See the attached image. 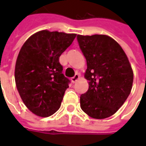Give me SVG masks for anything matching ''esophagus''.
I'll return each mask as SVG.
<instances>
[{
    "label": "esophagus",
    "instance_id": "34e87169",
    "mask_svg": "<svg viewBox=\"0 0 146 146\" xmlns=\"http://www.w3.org/2000/svg\"><path fill=\"white\" fill-rule=\"evenodd\" d=\"M79 78H80V74H78V73H76V74H75V76L71 78V80H72V82L73 83H75L76 80H77L79 79Z\"/></svg>",
    "mask_w": 146,
    "mask_h": 146
}]
</instances>
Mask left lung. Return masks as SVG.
Here are the masks:
<instances>
[{"label": "left lung", "instance_id": "8db88e82", "mask_svg": "<svg viewBox=\"0 0 146 146\" xmlns=\"http://www.w3.org/2000/svg\"><path fill=\"white\" fill-rule=\"evenodd\" d=\"M87 61L88 92L80 95V107L89 116L105 119L122 106L131 93L133 70L125 52L106 35H77Z\"/></svg>", "mask_w": 146, "mask_h": 146}]
</instances>
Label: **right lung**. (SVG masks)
I'll use <instances>...</instances> for the list:
<instances>
[{"mask_svg": "<svg viewBox=\"0 0 146 146\" xmlns=\"http://www.w3.org/2000/svg\"><path fill=\"white\" fill-rule=\"evenodd\" d=\"M76 36L41 30L21 48L15 69L16 88L24 104L36 116H51L60 108L70 80L62 73L59 57Z\"/></svg>", "mask_w": 146, "mask_h": 146, "instance_id": "right-lung-1", "label": "right lung"}]
</instances>
